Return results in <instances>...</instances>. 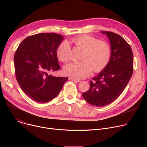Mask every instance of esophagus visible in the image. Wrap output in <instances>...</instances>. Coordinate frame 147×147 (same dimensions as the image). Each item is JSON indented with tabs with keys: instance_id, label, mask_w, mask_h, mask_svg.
Segmentation results:
<instances>
[{
	"instance_id": "1",
	"label": "esophagus",
	"mask_w": 147,
	"mask_h": 147,
	"mask_svg": "<svg viewBox=\"0 0 147 147\" xmlns=\"http://www.w3.org/2000/svg\"><path fill=\"white\" fill-rule=\"evenodd\" d=\"M69 80H72V81H74V82H80V80H79V79H74V78H69V79H68Z\"/></svg>"
}]
</instances>
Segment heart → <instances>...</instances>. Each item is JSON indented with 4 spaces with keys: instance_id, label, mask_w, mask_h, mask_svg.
<instances>
[{
    "instance_id": "heart-1",
    "label": "heart",
    "mask_w": 147,
    "mask_h": 147,
    "mask_svg": "<svg viewBox=\"0 0 147 147\" xmlns=\"http://www.w3.org/2000/svg\"><path fill=\"white\" fill-rule=\"evenodd\" d=\"M71 42L83 49V61L66 65L64 68L66 75L74 79H82L90 74L93 69L96 73L100 72L109 63L111 51L107 42L98 40L94 36L83 34L72 38ZM56 53L60 61L67 63L70 59V45L67 42H63L58 45Z\"/></svg>"
}]
</instances>
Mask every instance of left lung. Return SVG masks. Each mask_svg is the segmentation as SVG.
<instances>
[{
  "label": "left lung",
  "mask_w": 147,
  "mask_h": 147,
  "mask_svg": "<svg viewBox=\"0 0 147 147\" xmlns=\"http://www.w3.org/2000/svg\"><path fill=\"white\" fill-rule=\"evenodd\" d=\"M101 33L110 40L111 58L103 70L90 81L89 89L82 94L88 103L96 107L115 101L127 86L134 71V55L129 43L116 33Z\"/></svg>",
  "instance_id": "1"
}]
</instances>
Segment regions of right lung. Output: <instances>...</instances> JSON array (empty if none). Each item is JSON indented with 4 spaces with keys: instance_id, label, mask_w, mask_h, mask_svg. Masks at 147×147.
Segmentation results:
<instances>
[{
    "instance_id": "right-lung-1",
    "label": "right lung",
    "mask_w": 147,
    "mask_h": 147,
    "mask_svg": "<svg viewBox=\"0 0 147 147\" xmlns=\"http://www.w3.org/2000/svg\"><path fill=\"white\" fill-rule=\"evenodd\" d=\"M63 40L54 33H38L26 37L15 52V72L24 93L38 102L45 103L55 98L68 78L49 73L59 70L57 49Z\"/></svg>"
}]
</instances>
